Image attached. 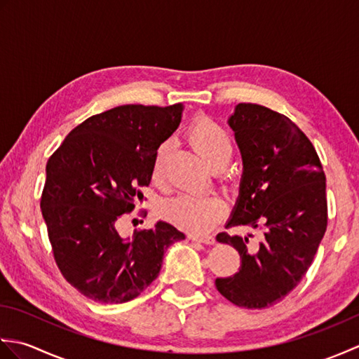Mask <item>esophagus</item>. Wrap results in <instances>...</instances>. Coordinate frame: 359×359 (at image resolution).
Instances as JSON below:
<instances>
[{"label": "esophagus", "mask_w": 359, "mask_h": 359, "mask_svg": "<svg viewBox=\"0 0 359 359\" xmlns=\"http://www.w3.org/2000/svg\"><path fill=\"white\" fill-rule=\"evenodd\" d=\"M188 239H191L193 242H201L205 243V245H212L216 242V239L212 236H197V234H189Z\"/></svg>", "instance_id": "1"}]
</instances>
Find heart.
Instances as JSON below:
<instances>
[{"label": "heart", "mask_w": 359, "mask_h": 359, "mask_svg": "<svg viewBox=\"0 0 359 359\" xmlns=\"http://www.w3.org/2000/svg\"><path fill=\"white\" fill-rule=\"evenodd\" d=\"M187 139L194 151L211 168H222L230 162L233 144L230 135L222 126L210 118H197L188 128ZM170 144L163 143L152 160V180L160 182L165 177V163ZM226 205L219 196L212 194H180L166 201L160 212L172 225L191 233H207L215 228L225 216Z\"/></svg>", "instance_id": "1"}]
</instances>
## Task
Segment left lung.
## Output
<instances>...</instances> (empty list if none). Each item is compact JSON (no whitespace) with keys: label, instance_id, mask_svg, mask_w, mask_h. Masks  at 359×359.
I'll list each match as a JSON object with an SVG mask.
<instances>
[{"label":"left lung","instance_id":"obj_1","mask_svg":"<svg viewBox=\"0 0 359 359\" xmlns=\"http://www.w3.org/2000/svg\"><path fill=\"white\" fill-rule=\"evenodd\" d=\"M243 171L228 225L264 231L248 238L219 233L239 251V271L217 278L216 288L238 307L265 309L299 284L327 228L325 174L316 149L288 117L255 103H239L228 118Z\"/></svg>","mask_w":359,"mask_h":359}]
</instances>
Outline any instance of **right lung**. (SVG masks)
Listing matches in <instances>:
<instances>
[{
    "label": "right lung",
    "instance_id": "right-lung-1",
    "mask_svg": "<svg viewBox=\"0 0 359 359\" xmlns=\"http://www.w3.org/2000/svg\"><path fill=\"white\" fill-rule=\"evenodd\" d=\"M184 104H123L89 117L67 134L46 165L41 212L60 271L97 302L134 299L162 269L163 253L185 234L158 220L133 238L117 231L140 187L152 177L160 144L177 129Z\"/></svg>",
    "mask_w": 359,
    "mask_h": 359
}]
</instances>
